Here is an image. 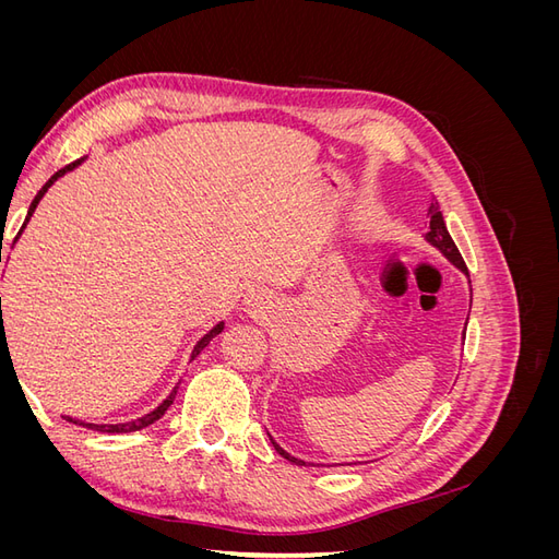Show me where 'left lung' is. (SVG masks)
<instances>
[{"instance_id": "left-lung-1", "label": "left lung", "mask_w": 559, "mask_h": 559, "mask_svg": "<svg viewBox=\"0 0 559 559\" xmlns=\"http://www.w3.org/2000/svg\"><path fill=\"white\" fill-rule=\"evenodd\" d=\"M429 216H431V222H429V233H427V240L433 245V247H438L441 249L443 253H445V259L450 261V263H454L456 267L462 270L464 275H468V267H466V263H464V259H462V253H460V249H456V245L452 242V238H450V233H448V228H445V222H443V214L438 212V205H433L431 202V207H429ZM270 441H273V438H270ZM273 445H275V450L284 456V460H289L292 464H298V466H302L306 462L302 460H296V456H292L289 452H284L275 441H273Z\"/></svg>"}]
</instances>
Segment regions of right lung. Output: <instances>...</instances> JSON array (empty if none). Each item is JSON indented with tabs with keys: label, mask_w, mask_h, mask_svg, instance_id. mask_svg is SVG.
I'll return each instance as SVG.
<instances>
[{
	"label": "right lung",
	"mask_w": 559,
	"mask_h": 559,
	"mask_svg": "<svg viewBox=\"0 0 559 559\" xmlns=\"http://www.w3.org/2000/svg\"><path fill=\"white\" fill-rule=\"evenodd\" d=\"M81 160H83V158H81ZM81 160H74V163H70V165H64L62 170H58L53 177H50V179L44 183V189L37 193V198H35V200H32V205H29V212H27L25 224L29 222L32 212L37 210V205H39V200L44 198V193L50 189V183H53L58 177H62L64 173L74 170L76 165H81ZM25 224H23V228H25ZM23 228H21V230H23ZM19 235H21V233H19ZM0 263H2V249H0ZM0 310H2V298H0ZM222 331H224V324H216V326H214L210 333L202 335L200 341H198V345L193 347L191 361L198 357V354H200L202 349H205V347L210 345L212 337H216V335L222 333ZM4 347H7V331H4V321H2V329H0V354H2V349H4ZM177 389H179V386H175V389H173V394L167 396V399H165V401L158 405L156 411H151L148 415H144V417H140V419H134V421H123V425H88V421H79V419H72V417H67V421H74V425H79V427H88V429H93V431H107V433H128V431H140V429H144V427H148V425H154V421H158V419L165 415V411L170 408L173 401H175V396H177Z\"/></svg>",
	"instance_id": "1"
}]
</instances>
